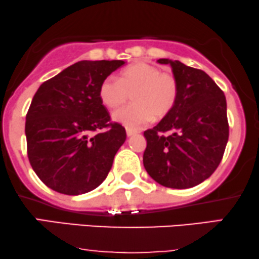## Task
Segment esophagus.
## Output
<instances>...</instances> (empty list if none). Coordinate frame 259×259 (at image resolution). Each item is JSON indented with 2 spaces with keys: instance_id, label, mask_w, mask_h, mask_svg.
I'll list each match as a JSON object with an SVG mask.
<instances>
[{
  "instance_id": "esophagus-1",
  "label": "esophagus",
  "mask_w": 259,
  "mask_h": 259,
  "mask_svg": "<svg viewBox=\"0 0 259 259\" xmlns=\"http://www.w3.org/2000/svg\"><path fill=\"white\" fill-rule=\"evenodd\" d=\"M126 133H127V136L131 137V136H133V134L138 133V131H137V130H133V128H130V127H127V128H126Z\"/></svg>"
}]
</instances>
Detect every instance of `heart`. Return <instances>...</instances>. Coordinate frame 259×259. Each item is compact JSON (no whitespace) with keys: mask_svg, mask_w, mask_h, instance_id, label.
<instances>
[{"mask_svg":"<svg viewBox=\"0 0 259 259\" xmlns=\"http://www.w3.org/2000/svg\"><path fill=\"white\" fill-rule=\"evenodd\" d=\"M133 97L132 105L114 113V120L140 126L154 116L162 119L172 112L180 95L179 80L158 66L138 62L121 71L119 79L109 76L101 82L99 97L103 106L117 109Z\"/></svg>","mask_w":259,"mask_h":259,"instance_id":"heart-1","label":"heart"}]
</instances>
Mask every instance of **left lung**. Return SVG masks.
I'll list each match as a JSON object with an SVG mask.
<instances>
[{"label":"left lung","mask_w":259,"mask_h":259,"mask_svg":"<svg viewBox=\"0 0 259 259\" xmlns=\"http://www.w3.org/2000/svg\"><path fill=\"white\" fill-rule=\"evenodd\" d=\"M158 63L171 65L180 95L172 112L144 132V166L157 183L187 189L207 180L223 159L230 132L226 97L202 70L179 60Z\"/></svg>","instance_id":"left-lung-1"}]
</instances>
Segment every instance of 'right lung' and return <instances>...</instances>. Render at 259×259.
<instances>
[{"instance_id": "1", "label": "right lung", "mask_w": 259, "mask_h": 259, "mask_svg": "<svg viewBox=\"0 0 259 259\" xmlns=\"http://www.w3.org/2000/svg\"><path fill=\"white\" fill-rule=\"evenodd\" d=\"M123 64L82 60L36 90L26 115L27 154L34 172L52 190L65 195L88 193L112 169L126 131L110 121L99 88Z\"/></svg>"}]
</instances>
